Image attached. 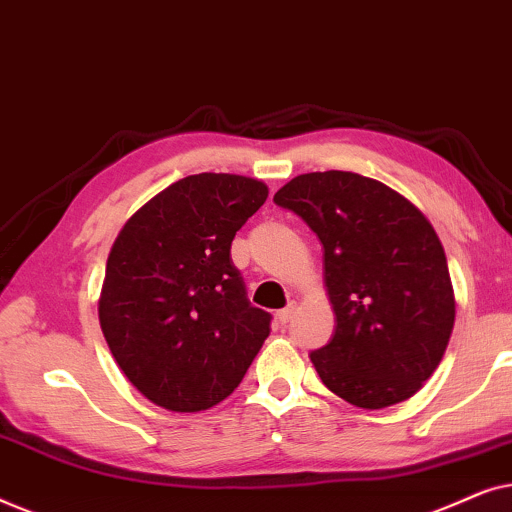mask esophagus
<instances>
[{
  "label": "esophagus",
  "instance_id": "1",
  "mask_svg": "<svg viewBox=\"0 0 512 512\" xmlns=\"http://www.w3.org/2000/svg\"><path fill=\"white\" fill-rule=\"evenodd\" d=\"M296 307H298L296 303H289V305L284 307V310H279V312H277V317H275V319H277V324H279V326H286V324H289V321L293 319V314H296Z\"/></svg>",
  "mask_w": 512,
  "mask_h": 512
}]
</instances>
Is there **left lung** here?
I'll return each mask as SVG.
<instances>
[{"label":"left lung","mask_w":512,"mask_h":512,"mask_svg":"<svg viewBox=\"0 0 512 512\" xmlns=\"http://www.w3.org/2000/svg\"><path fill=\"white\" fill-rule=\"evenodd\" d=\"M275 202L324 247L335 333L310 354L321 382L363 410L408 401L443 361L457 312L429 219L382 181L342 170L298 174Z\"/></svg>","instance_id":"left-lung-1"}]
</instances>
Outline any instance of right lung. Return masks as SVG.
Here are the masks:
<instances>
[{
  "label": "right lung",
  "mask_w": 512,
  "mask_h": 512,
  "mask_svg": "<svg viewBox=\"0 0 512 512\" xmlns=\"http://www.w3.org/2000/svg\"><path fill=\"white\" fill-rule=\"evenodd\" d=\"M268 198L263 181L202 172L137 209L111 244L97 303L104 340L158 408L200 412L237 389L270 335L230 261L237 230Z\"/></svg>",
  "instance_id": "right-lung-1"
}]
</instances>
